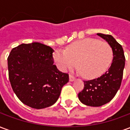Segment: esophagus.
<instances>
[{
	"instance_id": "esophagus-1",
	"label": "esophagus",
	"mask_w": 130,
	"mask_h": 130,
	"mask_svg": "<svg viewBox=\"0 0 130 130\" xmlns=\"http://www.w3.org/2000/svg\"><path fill=\"white\" fill-rule=\"evenodd\" d=\"M69 79H70V82H73V81L75 80V77L72 76V75H70L69 76Z\"/></svg>"
}]
</instances>
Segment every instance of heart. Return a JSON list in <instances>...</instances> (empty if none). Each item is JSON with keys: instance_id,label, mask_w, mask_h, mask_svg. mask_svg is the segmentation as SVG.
Here are the masks:
<instances>
[{"instance_id": "heart-1", "label": "heart", "mask_w": 130, "mask_h": 130, "mask_svg": "<svg viewBox=\"0 0 130 130\" xmlns=\"http://www.w3.org/2000/svg\"><path fill=\"white\" fill-rule=\"evenodd\" d=\"M54 58L61 70L74 68L77 62L82 76L94 79L108 69L113 58V51L107 42L86 38L70 44L65 51H56Z\"/></svg>"}]
</instances>
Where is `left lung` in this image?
Segmentation results:
<instances>
[{
    "mask_svg": "<svg viewBox=\"0 0 130 130\" xmlns=\"http://www.w3.org/2000/svg\"><path fill=\"white\" fill-rule=\"evenodd\" d=\"M111 46L113 51L111 65L105 73L97 79L84 81V88L78 94L79 100L87 106H100L114 98L123 79L125 58L122 46L110 35L97 33Z\"/></svg>",
    "mask_w": 130,
    "mask_h": 130,
    "instance_id": "8db88e82",
    "label": "left lung"
}]
</instances>
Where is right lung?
<instances>
[{
    "mask_svg": "<svg viewBox=\"0 0 130 130\" xmlns=\"http://www.w3.org/2000/svg\"><path fill=\"white\" fill-rule=\"evenodd\" d=\"M54 49L40 42L21 44L7 58L9 79L17 98L31 108L41 109L56 102L69 75L54 65Z\"/></svg>",
    "mask_w": 130,
    "mask_h": 130,
    "instance_id": "right-lung-1",
    "label": "right lung"
}]
</instances>
